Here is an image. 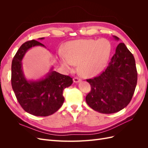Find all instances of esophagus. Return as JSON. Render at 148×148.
<instances>
[{
  "label": "esophagus",
  "instance_id": "obj_1",
  "mask_svg": "<svg viewBox=\"0 0 148 148\" xmlns=\"http://www.w3.org/2000/svg\"><path fill=\"white\" fill-rule=\"evenodd\" d=\"M82 80H81V79L80 78H78V77H75V78H73V82L74 83H79V82H81Z\"/></svg>",
  "mask_w": 148,
  "mask_h": 148
}]
</instances>
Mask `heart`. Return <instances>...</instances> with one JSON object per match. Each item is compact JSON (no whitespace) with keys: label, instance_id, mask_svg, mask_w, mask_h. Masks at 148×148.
Here are the masks:
<instances>
[{"label":"heart","instance_id":"b5f03b06","mask_svg":"<svg viewBox=\"0 0 148 148\" xmlns=\"http://www.w3.org/2000/svg\"><path fill=\"white\" fill-rule=\"evenodd\" d=\"M110 52L111 44L106 39H79L67 42L65 52L59 50L58 56L63 66L69 69L78 64L80 75L92 77L104 69Z\"/></svg>","mask_w":148,"mask_h":148}]
</instances>
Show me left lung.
I'll return each instance as SVG.
<instances>
[{
	"label": "left lung",
	"instance_id": "left-lung-1",
	"mask_svg": "<svg viewBox=\"0 0 148 148\" xmlns=\"http://www.w3.org/2000/svg\"><path fill=\"white\" fill-rule=\"evenodd\" d=\"M113 38L119 40L115 36ZM137 75L135 58L124 43H120L106 70L98 77L86 79L91 88L86 97L88 105L102 114L122 110L133 97Z\"/></svg>",
	"mask_w": 148,
	"mask_h": 148
}]
</instances>
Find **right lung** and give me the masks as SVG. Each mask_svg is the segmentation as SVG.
Segmentation results:
<instances>
[{
    "instance_id": "right-lung-1",
    "label": "right lung",
    "mask_w": 148,
    "mask_h": 148,
    "mask_svg": "<svg viewBox=\"0 0 148 148\" xmlns=\"http://www.w3.org/2000/svg\"><path fill=\"white\" fill-rule=\"evenodd\" d=\"M44 38H39L42 40ZM36 46H46L35 40L20 46L12 63V86L19 104L26 112L35 116L51 115L60 109L64 102V89L71 86L72 78L53 71L52 66L44 77L36 80L25 77L22 60L26 53Z\"/></svg>"
}]
</instances>
